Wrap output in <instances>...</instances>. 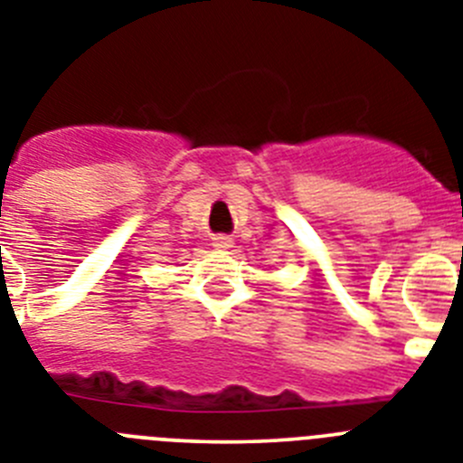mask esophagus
Returning <instances> with one entry per match:
<instances>
[{
	"label": "esophagus",
	"instance_id": "obj_1",
	"mask_svg": "<svg viewBox=\"0 0 463 463\" xmlns=\"http://www.w3.org/2000/svg\"><path fill=\"white\" fill-rule=\"evenodd\" d=\"M212 244L216 249H231L232 247V237L231 235H214L212 237Z\"/></svg>",
	"mask_w": 463,
	"mask_h": 463
}]
</instances>
